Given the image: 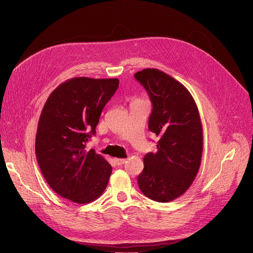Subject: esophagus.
<instances>
[{
    "instance_id": "1",
    "label": "esophagus",
    "mask_w": 253,
    "mask_h": 253,
    "mask_svg": "<svg viewBox=\"0 0 253 253\" xmlns=\"http://www.w3.org/2000/svg\"><path fill=\"white\" fill-rule=\"evenodd\" d=\"M126 159H115V163L118 165V166H122L126 163Z\"/></svg>"
}]
</instances>
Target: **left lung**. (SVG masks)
<instances>
[{
	"label": "left lung",
	"instance_id": "obj_1",
	"mask_svg": "<svg viewBox=\"0 0 253 253\" xmlns=\"http://www.w3.org/2000/svg\"><path fill=\"white\" fill-rule=\"evenodd\" d=\"M153 104L148 128L161 138L156 154L143 158L137 177L141 192L158 203H169L192 184L204 150V130L199 112L188 89L158 69L134 74Z\"/></svg>",
	"mask_w": 253,
	"mask_h": 253
}]
</instances>
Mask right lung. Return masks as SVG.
I'll use <instances>...</instances> for the list:
<instances>
[{
	"label": "right lung",
	"mask_w": 253,
	"mask_h": 253,
	"mask_svg": "<svg viewBox=\"0 0 253 253\" xmlns=\"http://www.w3.org/2000/svg\"><path fill=\"white\" fill-rule=\"evenodd\" d=\"M119 84L118 79H70L48 95L41 113L35 147L39 167L50 188L76 204L97 199L112 174L104 157L84 148Z\"/></svg>",
	"instance_id": "obj_1"
}]
</instances>
